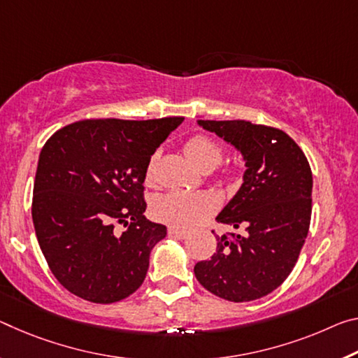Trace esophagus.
Wrapping results in <instances>:
<instances>
[{
    "label": "esophagus",
    "mask_w": 358,
    "mask_h": 358,
    "mask_svg": "<svg viewBox=\"0 0 358 358\" xmlns=\"http://www.w3.org/2000/svg\"><path fill=\"white\" fill-rule=\"evenodd\" d=\"M188 236V232L185 229H178V228H169V237H173V239H185Z\"/></svg>",
    "instance_id": "34e87169"
}]
</instances>
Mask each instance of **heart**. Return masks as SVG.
Returning a JSON list of instances; mask_svg holds the SVG:
<instances>
[{"label":"heart","instance_id":"heart-1","mask_svg":"<svg viewBox=\"0 0 358 358\" xmlns=\"http://www.w3.org/2000/svg\"><path fill=\"white\" fill-rule=\"evenodd\" d=\"M185 155L192 166L201 169L202 172H210L218 166L223 159V151L220 146L203 135H196L185 145ZM156 156L150 159L146 166L145 178L148 183L155 177ZM218 197L207 191H170L167 194L159 196L152 206L156 218L164 223L177 226V228L189 229L202 223L208 215H212L218 207Z\"/></svg>","mask_w":358,"mask_h":358}]
</instances>
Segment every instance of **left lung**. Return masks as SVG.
<instances>
[{"label":"left lung","instance_id":"1","mask_svg":"<svg viewBox=\"0 0 358 358\" xmlns=\"http://www.w3.org/2000/svg\"><path fill=\"white\" fill-rule=\"evenodd\" d=\"M241 152L242 185L217 221L243 228L217 236V252L194 266L203 288L232 303L274 292L290 275L308 237L312 172L301 148L279 129L250 121H197Z\"/></svg>","mask_w":358,"mask_h":358}]
</instances>
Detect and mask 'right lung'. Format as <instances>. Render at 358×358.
<instances>
[{
  "instance_id": "right-lung-1",
  "label": "right lung",
  "mask_w": 358,
  "mask_h": 358,
  "mask_svg": "<svg viewBox=\"0 0 358 358\" xmlns=\"http://www.w3.org/2000/svg\"><path fill=\"white\" fill-rule=\"evenodd\" d=\"M183 119H87L43 146L33 224L50 271L70 293L111 304L143 283L152 247L167 236L143 215L146 166ZM116 222L129 228L119 235Z\"/></svg>"
}]
</instances>
